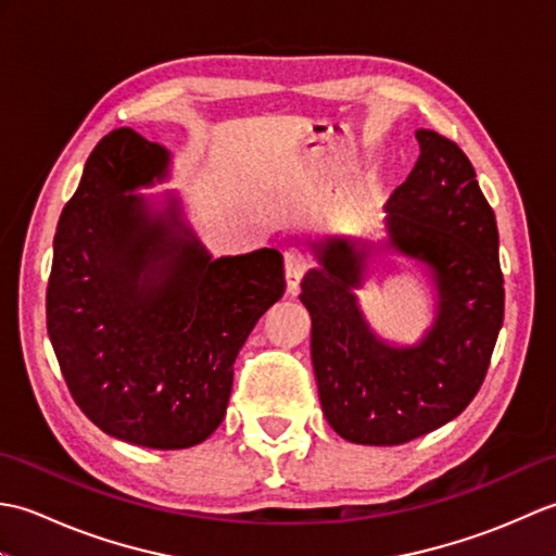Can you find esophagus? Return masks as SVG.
Returning a JSON list of instances; mask_svg holds the SVG:
<instances>
[{"instance_id":"esophagus-1","label":"esophagus","mask_w":556,"mask_h":556,"mask_svg":"<svg viewBox=\"0 0 556 556\" xmlns=\"http://www.w3.org/2000/svg\"><path fill=\"white\" fill-rule=\"evenodd\" d=\"M311 263L301 251H287L285 253V277H287V289L291 293H296L301 287V279L308 271Z\"/></svg>"}]
</instances>
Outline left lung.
Wrapping results in <instances>:
<instances>
[{
	"label": "left lung",
	"instance_id": "1",
	"mask_svg": "<svg viewBox=\"0 0 556 556\" xmlns=\"http://www.w3.org/2000/svg\"><path fill=\"white\" fill-rule=\"evenodd\" d=\"M416 138V167L384 205L387 241L327 236L301 281L323 413L356 444H404L454 420L485 380L504 320L497 219L473 164L428 128ZM387 250L416 258L438 291L435 323L413 348L377 338L357 305L367 263Z\"/></svg>",
	"mask_w": 556,
	"mask_h": 556
}]
</instances>
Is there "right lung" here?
Masks as SVG:
<instances>
[{
	"instance_id": "1",
	"label": "right lung",
	"mask_w": 556,
	"mask_h": 556,
	"mask_svg": "<svg viewBox=\"0 0 556 556\" xmlns=\"http://www.w3.org/2000/svg\"><path fill=\"white\" fill-rule=\"evenodd\" d=\"M169 152L116 128L90 152L54 233L47 332L78 408L116 440L188 448L219 428L233 361L285 296L275 248L217 257L136 188L167 179Z\"/></svg>"
}]
</instances>
